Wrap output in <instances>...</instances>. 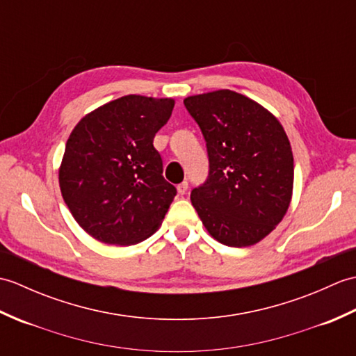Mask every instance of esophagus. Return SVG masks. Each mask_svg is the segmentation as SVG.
I'll use <instances>...</instances> for the list:
<instances>
[{"mask_svg": "<svg viewBox=\"0 0 356 356\" xmlns=\"http://www.w3.org/2000/svg\"><path fill=\"white\" fill-rule=\"evenodd\" d=\"M186 191H188V182H182V184L177 185V193L180 195H184Z\"/></svg>", "mask_w": 356, "mask_h": 356, "instance_id": "34e87169", "label": "esophagus"}]
</instances>
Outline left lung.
<instances>
[{"label": "left lung", "mask_w": 356, "mask_h": 356, "mask_svg": "<svg viewBox=\"0 0 356 356\" xmlns=\"http://www.w3.org/2000/svg\"><path fill=\"white\" fill-rule=\"evenodd\" d=\"M207 140L209 174L191 203L211 237L232 248L259 243L292 199L293 156L280 120L232 90L185 97Z\"/></svg>", "instance_id": "obj_1"}]
</instances>
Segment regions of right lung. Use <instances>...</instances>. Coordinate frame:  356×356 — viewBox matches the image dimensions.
<instances>
[{"label": "right lung", "mask_w": 356, "mask_h": 356, "mask_svg": "<svg viewBox=\"0 0 356 356\" xmlns=\"http://www.w3.org/2000/svg\"><path fill=\"white\" fill-rule=\"evenodd\" d=\"M171 97L128 95L82 118L65 143L59 188L78 225L107 245L130 246L162 225L176 188L153 145Z\"/></svg>", "instance_id": "obj_1"}]
</instances>
